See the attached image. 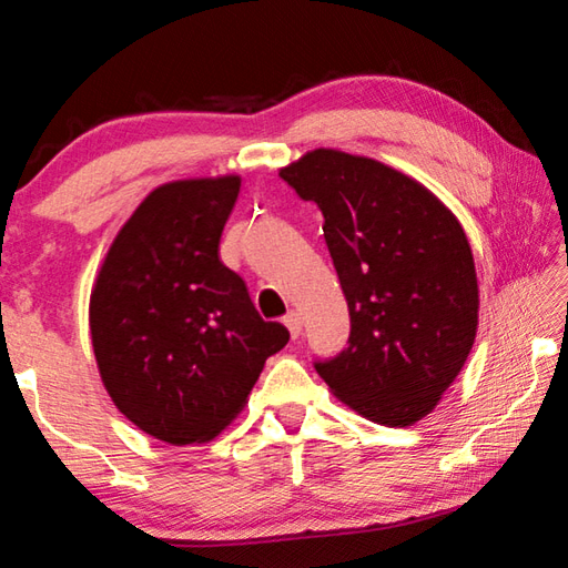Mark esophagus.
Listing matches in <instances>:
<instances>
[{"label":"esophagus","instance_id":"34e87169","mask_svg":"<svg viewBox=\"0 0 568 568\" xmlns=\"http://www.w3.org/2000/svg\"><path fill=\"white\" fill-rule=\"evenodd\" d=\"M283 323H285V328L291 331L293 338H297V335L303 333V318H301V313H297V311H287Z\"/></svg>","mask_w":568,"mask_h":568}]
</instances>
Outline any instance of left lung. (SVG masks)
Masks as SVG:
<instances>
[{
  "label": "left lung",
  "mask_w": 568,
  "mask_h": 568,
  "mask_svg": "<svg viewBox=\"0 0 568 568\" xmlns=\"http://www.w3.org/2000/svg\"><path fill=\"white\" fill-rule=\"evenodd\" d=\"M281 178L323 213L351 313L348 348L315 363L333 396L381 426H413L464 368L478 328L474 253L458 217L378 160L318 148Z\"/></svg>",
  "instance_id": "obj_1"
}]
</instances>
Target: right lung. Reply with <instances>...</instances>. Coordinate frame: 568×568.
<instances>
[{
  "label": "right lung",
  "instance_id": "right-lung-1",
  "mask_svg": "<svg viewBox=\"0 0 568 568\" xmlns=\"http://www.w3.org/2000/svg\"><path fill=\"white\" fill-rule=\"evenodd\" d=\"M237 175L165 182L114 235L90 295L100 378L124 418L172 446L205 444L245 408L291 338L220 261Z\"/></svg>",
  "mask_w": 568,
  "mask_h": 568
}]
</instances>
